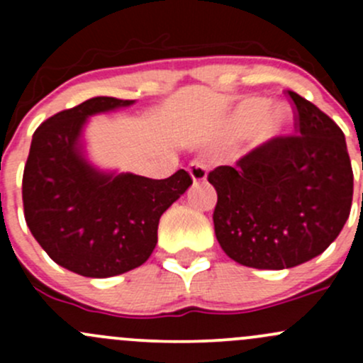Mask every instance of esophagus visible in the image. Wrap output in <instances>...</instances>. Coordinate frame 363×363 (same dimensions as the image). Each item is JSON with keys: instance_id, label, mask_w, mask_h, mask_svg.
Instances as JSON below:
<instances>
[{"instance_id": "obj_1", "label": "esophagus", "mask_w": 363, "mask_h": 363, "mask_svg": "<svg viewBox=\"0 0 363 363\" xmlns=\"http://www.w3.org/2000/svg\"><path fill=\"white\" fill-rule=\"evenodd\" d=\"M189 175H191L193 182H203L207 179V172H208V164L203 158L193 160L188 167Z\"/></svg>"}]
</instances>
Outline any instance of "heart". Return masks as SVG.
Wrapping results in <instances>:
<instances>
[{"mask_svg":"<svg viewBox=\"0 0 363 363\" xmlns=\"http://www.w3.org/2000/svg\"><path fill=\"white\" fill-rule=\"evenodd\" d=\"M291 111L286 104L267 105L262 96H250L237 105L235 119L244 128L256 124V131L262 138H274L290 123Z\"/></svg>","mask_w":363,"mask_h":363,"instance_id":"obj_1","label":"heart"}]
</instances>
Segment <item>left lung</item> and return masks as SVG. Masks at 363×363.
I'll use <instances>...</instances> for the list:
<instances>
[{
	"label": "left lung",
	"mask_w": 363,
	"mask_h": 363,
	"mask_svg": "<svg viewBox=\"0 0 363 363\" xmlns=\"http://www.w3.org/2000/svg\"><path fill=\"white\" fill-rule=\"evenodd\" d=\"M296 133L252 149L208 174L216 188V239L237 263L281 270L321 255L350 218L353 170L342 130L288 91Z\"/></svg>",
	"instance_id": "8db88e82"
}]
</instances>
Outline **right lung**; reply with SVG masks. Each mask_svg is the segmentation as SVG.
<instances>
[{"label":"right lung","mask_w":363,"mask_h":363,"mask_svg":"<svg viewBox=\"0 0 363 363\" xmlns=\"http://www.w3.org/2000/svg\"><path fill=\"white\" fill-rule=\"evenodd\" d=\"M133 104L91 98L49 117L33 135L23 177L26 223L57 265L84 277L119 276L147 262L161 214L193 184L186 170L158 181L89 163V117Z\"/></svg>","instance_id":"right-lung-1"}]
</instances>
